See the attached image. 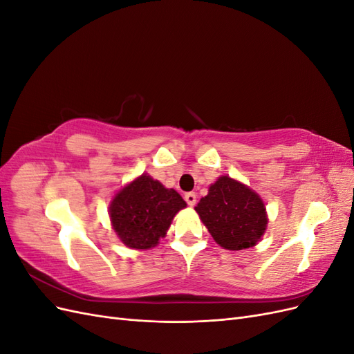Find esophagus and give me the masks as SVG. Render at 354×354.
<instances>
[{
    "mask_svg": "<svg viewBox=\"0 0 354 354\" xmlns=\"http://www.w3.org/2000/svg\"><path fill=\"white\" fill-rule=\"evenodd\" d=\"M185 199L187 202V205H190V207H194L196 203V195L194 194V192H189V194H186Z\"/></svg>",
    "mask_w": 354,
    "mask_h": 354,
    "instance_id": "esophagus-1",
    "label": "esophagus"
}]
</instances>
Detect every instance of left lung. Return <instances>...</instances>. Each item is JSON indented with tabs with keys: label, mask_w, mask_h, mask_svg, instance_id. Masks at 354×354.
I'll return each instance as SVG.
<instances>
[{
	"label": "left lung",
	"mask_w": 354,
	"mask_h": 354,
	"mask_svg": "<svg viewBox=\"0 0 354 354\" xmlns=\"http://www.w3.org/2000/svg\"><path fill=\"white\" fill-rule=\"evenodd\" d=\"M195 209L214 241L230 251L257 245L269 221L260 195L229 176L218 177Z\"/></svg>",
	"instance_id": "1"
}]
</instances>
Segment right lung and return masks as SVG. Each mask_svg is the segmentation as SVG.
Here are the masks:
<instances>
[{"label":"right lung","instance_id":"add662e5","mask_svg":"<svg viewBox=\"0 0 354 354\" xmlns=\"http://www.w3.org/2000/svg\"><path fill=\"white\" fill-rule=\"evenodd\" d=\"M186 205L174 189H167L151 176L142 174L115 195L109 216L124 245L133 250H149L165 236L176 214Z\"/></svg>","mask_w":354,"mask_h":354}]
</instances>
